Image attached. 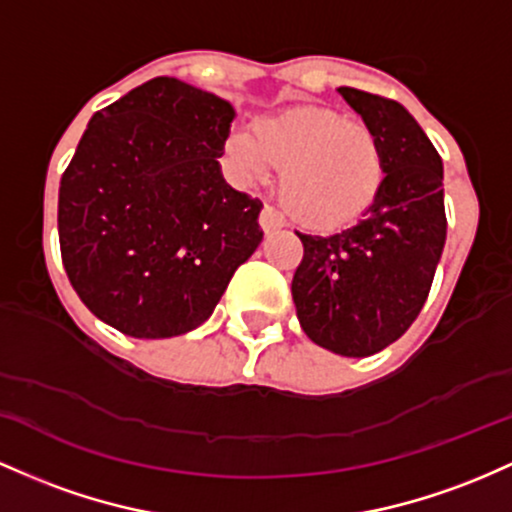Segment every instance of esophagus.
Returning a JSON list of instances; mask_svg holds the SVG:
<instances>
[{
  "instance_id": "obj_1",
  "label": "esophagus",
  "mask_w": 512,
  "mask_h": 512,
  "mask_svg": "<svg viewBox=\"0 0 512 512\" xmlns=\"http://www.w3.org/2000/svg\"><path fill=\"white\" fill-rule=\"evenodd\" d=\"M258 225H261L263 232H275V229L285 225V220L278 210L271 208V205H266V208L261 210V215H258Z\"/></svg>"
}]
</instances>
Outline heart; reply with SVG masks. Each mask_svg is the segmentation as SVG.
Segmentation results:
<instances>
[{"label":"heart","instance_id":"1","mask_svg":"<svg viewBox=\"0 0 512 512\" xmlns=\"http://www.w3.org/2000/svg\"><path fill=\"white\" fill-rule=\"evenodd\" d=\"M246 179L280 171V198L297 222L319 232L353 225L382 191L384 145L365 120L333 108H290L256 120L227 145Z\"/></svg>","mask_w":512,"mask_h":512}]
</instances>
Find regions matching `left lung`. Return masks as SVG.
<instances>
[{"label":"left lung","mask_w":512,"mask_h":512,"mask_svg":"<svg viewBox=\"0 0 512 512\" xmlns=\"http://www.w3.org/2000/svg\"><path fill=\"white\" fill-rule=\"evenodd\" d=\"M338 91L380 135L387 176L358 225L329 237L297 232L304 256L292 300L317 346L365 358L404 336L428 300L447 234L442 159L401 103Z\"/></svg>","instance_id":"obj_1"}]
</instances>
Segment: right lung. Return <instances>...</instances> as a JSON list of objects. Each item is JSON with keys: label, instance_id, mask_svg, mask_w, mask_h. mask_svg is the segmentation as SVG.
<instances>
[{"label": "right lung", "instance_id": "obj_1", "mask_svg": "<svg viewBox=\"0 0 512 512\" xmlns=\"http://www.w3.org/2000/svg\"><path fill=\"white\" fill-rule=\"evenodd\" d=\"M234 108L174 77L91 118L60 181L67 278L108 326L171 338L208 321L261 244V200L220 174Z\"/></svg>", "mask_w": 512, "mask_h": 512}]
</instances>
